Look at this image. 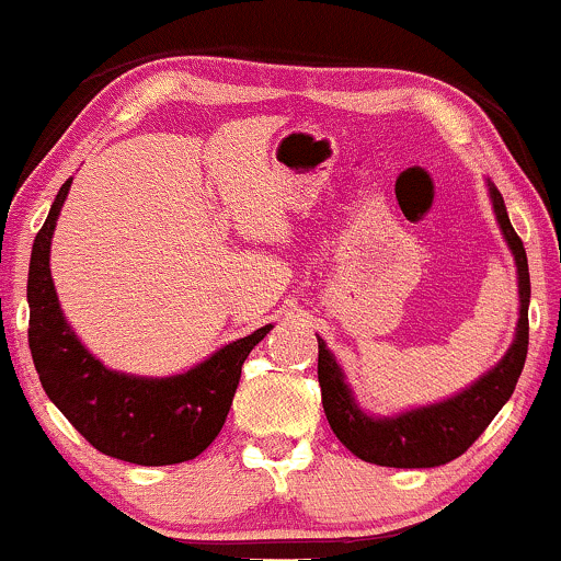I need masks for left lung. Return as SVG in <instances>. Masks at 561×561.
I'll return each instance as SVG.
<instances>
[{
	"label": "left lung",
	"instance_id": "obj_1",
	"mask_svg": "<svg viewBox=\"0 0 561 561\" xmlns=\"http://www.w3.org/2000/svg\"><path fill=\"white\" fill-rule=\"evenodd\" d=\"M495 217L503 230V238L514 251L519 273V323L514 344L493 370L471 383L456 398L437 402L430 408H416L394 419H370L352 400V392L344 383V374L323 339H318V381L323 394V411L333 434L344 448L357 458L379 467L394 469H430L443 467L461 453L471 448L480 434L488 430L495 413L512 398L517 379L525 368L527 342H530V323H527V305H530V273H527V254L522 238L508 222L506 206L501 193L490 185Z\"/></svg>",
	"mask_w": 561,
	"mask_h": 561
}]
</instances>
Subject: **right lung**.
I'll use <instances>...</instances> for the list:
<instances>
[{
	"instance_id": "1",
	"label": "right lung",
	"mask_w": 561,
	"mask_h": 561,
	"mask_svg": "<svg viewBox=\"0 0 561 561\" xmlns=\"http://www.w3.org/2000/svg\"><path fill=\"white\" fill-rule=\"evenodd\" d=\"M68 187L71 180L62 182L49 217L36 232L28 267V347L44 392L73 430L105 456L140 467L191 461L222 430L243 360L273 325L169 379H137L105 368L62 320L49 275V241Z\"/></svg>"
}]
</instances>
